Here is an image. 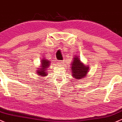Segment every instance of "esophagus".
I'll return each instance as SVG.
<instances>
[{"instance_id":"obj_1","label":"esophagus","mask_w":122,"mask_h":122,"mask_svg":"<svg viewBox=\"0 0 122 122\" xmlns=\"http://www.w3.org/2000/svg\"><path fill=\"white\" fill-rule=\"evenodd\" d=\"M57 65H59V66H61L63 65V61H57Z\"/></svg>"}]
</instances>
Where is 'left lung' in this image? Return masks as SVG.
Listing matches in <instances>:
<instances>
[{
  "label": "left lung",
  "mask_w": 122,
  "mask_h": 122,
  "mask_svg": "<svg viewBox=\"0 0 122 122\" xmlns=\"http://www.w3.org/2000/svg\"><path fill=\"white\" fill-rule=\"evenodd\" d=\"M73 61L71 63V71L72 72V76L73 78L77 79L78 81L81 80L86 76L90 70L89 66L87 65H85L79 58L78 55L74 56Z\"/></svg>",
  "instance_id": "1"
}]
</instances>
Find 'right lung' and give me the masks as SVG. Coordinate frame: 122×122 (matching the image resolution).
Listing matches in <instances>:
<instances>
[{"mask_svg":"<svg viewBox=\"0 0 122 122\" xmlns=\"http://www.w3.org/2000/svg\"><path fill=\"white\" fill-rule=\"evenodd\" d=\"M51 64V61L50 60H47L46 57H43L41 59V64L39 67H37L36 74L39 76H48V72L50 69V66Z\"/></svg>","mask_w":122,"mask_h":122,"instance_id":"obj_1","label":"right lung"}]
</instances>
